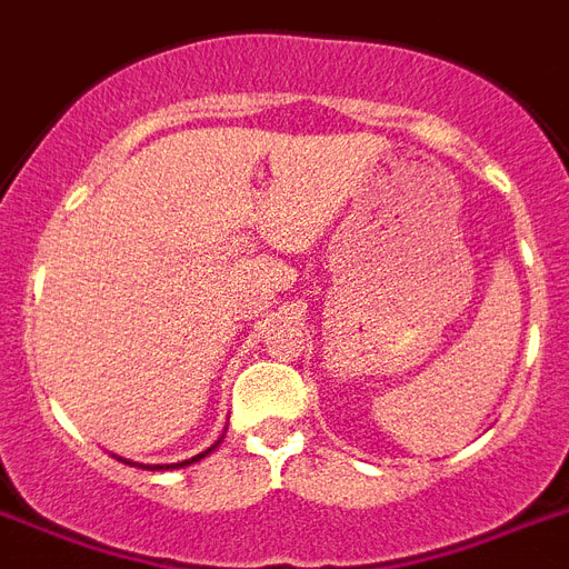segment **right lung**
<instances>
[{
  "mask_svg": "<svg viewBox=\"0 0 569 569\" xmlns=\"http://www.w3.org/2000/svg\"><path fill=\"white\" fill-rule=\"evenodd\" d=\"M212 449H214V446H212ZM212 449L200 451V455H197V458H191V460H182V463H168V467H150V469H171V467H177V469H180V467H189V463H194V460L206 458V455H209V451H212Z\"/></svg>",
  "mask_w": 569,
  "mask_h": 569,
  "instance_id": "1",
  "label": "right lung"
}]
</instances>
